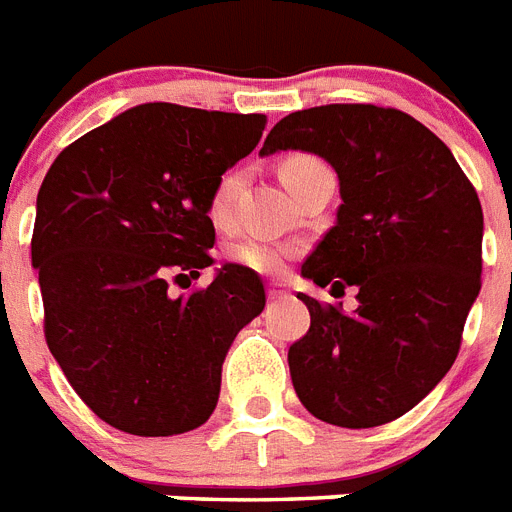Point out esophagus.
I'll use <instances>...</instances> for the list:
<instances>
[{"mask_svg":"<svg viewBox=\"0 0 512 512\" xmlns=\"http://www.w3.org/2000/svg\"><path fill=\"white\" fill-rule=\"evenodd\" d=\"M267 296H269V301H280V298L288 296V290L282 288V285H269Z\"/></svg>","mask_w":512,"mask_h":512,"instance_id":"34e87169","label":"esophagus"}]
</instances>
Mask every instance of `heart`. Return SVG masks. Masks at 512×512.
<instances>
[{
	"label": "heart",
	"mask_w": 512,
	"mask_h": 512,
	"mask_svg": "<svg viewBox=\"0 0 512 512\" xmlns=\"http://www.w3.org/2000/svg\"><path fill=\"white\" fill-rule=\"evenodd\" d=\"M317 166H322V161L314 158V155H288L280 166V177L290 187L301 174H306L309 169H317ZM240 185H243L240 171H227L224 177H219V182L211 190V198H208V216H211V222L219 224V227L230 224L232 206H235ZM230 256L240 267H248L253 272H264V275H277L285 267L288 251L280 248V245L269 243V240H243V243L232 245Z\"/></svg>",
	"instance_id": "heart-1"
}]
</instances>
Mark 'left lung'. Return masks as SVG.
I'll return each instance as SVG.
<instances>
[{
	"label": "left lung",
	"mask_w": 512,
	"mask_h": 512,
	"mask_svg": "<svg viewBox=\"0 0 512 512\" xmlns=\"http://www.w3.org/2000/svg\"><path fill=\"white\" fill-rule=\"evenodd\" d=\"M306 150L341 182L335 224L301 267L314 285L357 288V309L309 306L312 325L288 349L298 399L341 428L391 423L455 365L481 290L484 214L444 142L378 105H320L275 124L261 155Z\"/></svg>",
	"instance_id": "obj_1"
}]
</instances>
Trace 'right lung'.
I'll return each instance as SVG.
<instances>
[{"mask_svg": "<svg viewBox=\"0 0 512 512\" xmlns=\"http://www.w3.org/2000/svg\"><path fill=\"white\" fill-rule=\"evenodd\" d=\"M267 116L145 102L68 145L36 198L31 261L44 338L89 410L134 436H177L219 402L235 335L259 317V275L214 264L208 198L259 145Z\"/></svg>", "mask_w": 512, "mask_h": 512, "instance_id": "1", "label": "right lung"}]
</instances>
